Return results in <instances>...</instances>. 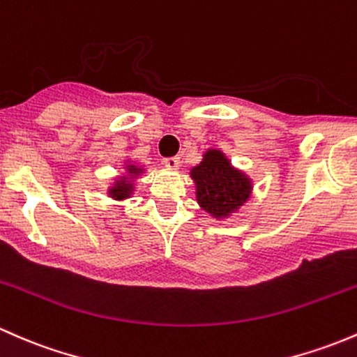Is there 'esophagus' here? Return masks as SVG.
I'll list each match as a JSON object with an SVG mask.
<instances>
[{"instance_id": "1", "label": "esophagus", "mask_w": 357, "mask_h": 357, "mask_svg": "<svg viewBox=\"0 0 357 357\" xmlns=\"http://www.w3.org/2000/svg\"><path fill=\"white\" fill-rule=\"evenodd\" d=\"M163 163L165 167L170 168V170H177L180 167V158H177V156H170V158H165Z\"/></svg>"}]
</instances>
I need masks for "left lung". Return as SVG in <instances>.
I'll return each mask as SVG.
<instances>
[{"instance_id": "obj_1", "label": "left lung", "mask_w": 357, "mask_h": 357, "mask_svg": "<svg viewBox=\"0 0 357 357\" xmlns=\"http://www.w3.org/2000/svg\"><path fill=\"white\" fill-rule=\"evenodd\" d=\"M199 206L216 220L236 213L252 194V180L231 167L220 149H208L190 170Z\"/></svg>"}]
</instances>
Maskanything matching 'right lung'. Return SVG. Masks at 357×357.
<instances>
[{"label": "right lung", "mask_w": 357, "mask_h": 357, "mask_svg": "<svg viewBox=\"0 0 357 357\" xmlns=\"http://www.w3.org/2000/svg\"><path fill=\"white\" fill-rule=\"evenodd\" d=\"M143 170H144V168L139 167V165H134V163L126 165V172H128V175H126V177L116 178L114 185L109 187L110 197L116 199V201H122V199L131 197L132 192H134L132 178L139 177V175L143 174Z\"/></svg>", "instance_id": "right-lung-1"}]
</instances>
